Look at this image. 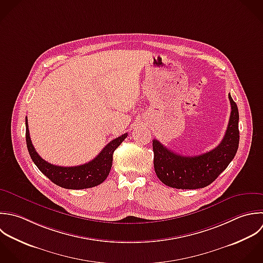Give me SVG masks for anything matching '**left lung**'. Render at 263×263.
<instances>
[{
    "instance_id": "left-lung-1",
    "label": "left lung",
    "mask_w": 263,
    "mask_h": 263,
    "mask_svg": "<svg viewBox=\"0 0 263 263\" xmlns=\"http://www.w3.org/2000/svg\"><path fill=\"white\" fill-rule=\"evenodd\" d=\"M232 105L228 129L222 141L212 151L200 156L178 155L157 139L153 140L154 166L159 179L178 190H197L211 184L235 158L240 140L239 110L231 94Z\"/></svg>"
}]
</instances>
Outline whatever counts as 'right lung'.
<instances>
[{
    "label": "right lung",
    "mask_w": 263,
    "mask_h": 263,
    "mask_svg": "<svg viewBox=\"0 0 263 263\" xmlns=\"http://www.w3.org/2000/svg\"><path fill=\"white\" fill-rule=\"evenodd\" d=\"M25 127L27 151L32 162L53 183L67 190H84L94 187L102 183L109 174L114 152L128 136V133H125L111 140L105 145L99 155L89 163L74 167H61L46 162L35 152L29 137L27 118H25Z\"/></svg>",
    "instance_id": "obj_1"
}]
</instances>
